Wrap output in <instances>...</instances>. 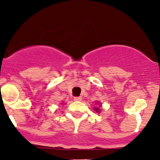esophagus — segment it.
Segmentation results:
<instances>
[{
    "instance_id": "obj_1",
    "label": "esophagus",
    "mask_w": 160,
    "mask_h": 160,
    "mask_svg": "<svg viewBox=\"0 0 160 160\" xmlns=\"http://www.w3.org/2000/svg\"><path fill=\"white\" fill-rule=\"evenodd\" d=\"M73 99L75 100V101H81L82 98L81 97H74L73 98Z\"/></svg>"
}]
</instances>
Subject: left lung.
I'll return each instance as SVG.
<instances>
[{
  "mask_svg": "<svg viewBox=\"0 0 160 160\" xmlns=\"http://www.w3.org/2000/svg\"><path fill=\"white\" fill-rule=\"evenodd\" d=\"M94 110H95L96 111H98V108H94Z\"/></svg>",
  "mask_w": 160,
  "mask_h": 160,
  "instance_id": "obj_1",
  "label": "left lung"
}]
</instances>
